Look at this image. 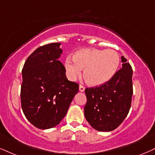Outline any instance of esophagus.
Wrapping results in <instances>:
<instances>
[{
  "instance_id": "34e87169",
  "label": "esophagus",
  "mask_w": 155,
  "mask_h": 155,
  "mask_svg": "<svg viewBox=\"0 0 155 155\" xmlns=\"http://www.w3.org/2000/svg\"><path fill=\"white\" fill-rule=\"evenodd\" d=\"M85 87H84L83 85H80V86H79V90H80V91H81V92H83V91H85Z\"/></svg>"
}]
</instances>
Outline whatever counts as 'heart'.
I'll return each instance as SVG.
<instances>
[{"label": "heart", "mask_w": 155, "mask_h": 155, "mask_svg": "<svg viewBox=\"0 0 155 155\" xmlns=\"http://www.w3.org/2000/svg\"><path fill=\"white\" fill-rule=\"evenodd\" d=\"M72 58L66 60L67 71L74 79L85 68L84 76L87 83L99 85L108 81L117 71L120 64L119 55L113 49H83L76 51Z\"/></svg>", "instance_id": "heart-1"}]
</instances>
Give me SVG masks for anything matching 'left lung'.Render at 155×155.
<instances>
[{
  "mask_svg": "<svg viewBox=\"0 0 155 155\" xmlns=\"http://www.w3.org/2000/svg\"><path fill=\"white\" fill-rule=\"evenodd\" d=\"M127 61L122 56V68L109 81L85 90L87 98L85 117L95 130H114L129 114L133 95V70Z\"/></svg>",
  "mask_w": 155,
  "mask_h": 155,
  "instance_id": "left-lung-1",
  "label": "left lung"
}]
</instances>
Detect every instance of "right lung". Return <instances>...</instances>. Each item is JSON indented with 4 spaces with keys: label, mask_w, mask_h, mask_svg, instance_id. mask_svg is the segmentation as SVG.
I'll return each instance as SVG.
<instances>
[{
    "label": "right lung",
    "mask_w": 155,
    "mask_h": 155,
    "mask_svg": "<svg viewBox=\"0 0 155 155\" xmlns=\"http://www.w3.org/2000/svg\"><path fill=\"white\" fill-rule=\"evenodd\" d=\"M60 43L39 47L30 54L22 69L21 108L26 118L40 129L54 127L66 115L78 83L68 81L65 68L57 59Z\"/></svg>",
    "instance_id": "obj_1"
}]
</instances>
